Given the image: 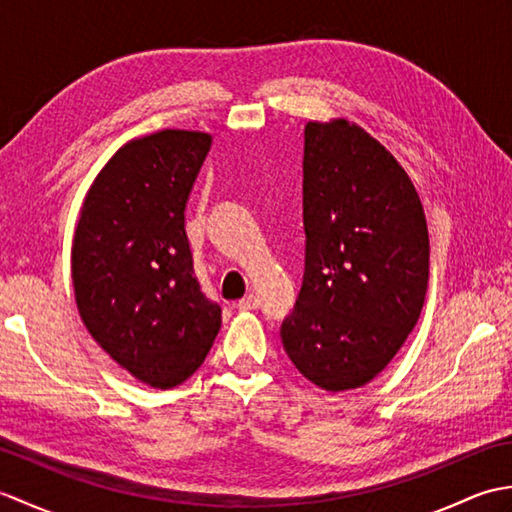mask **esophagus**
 <instances>
[{
    "label": "esophagus",
    "mask_w": 512,
    "mask_h": 512,
    "mask_svg": "<svg viewBox=\"0 0 512 512\" xmlns=\"http://www.w3.org/2000/svg\"><path fill=\"white\" fill-rule=\"evenodd\" d=\"M259 308V297L248 295L242 301H237V310H257Z\"/></svg>",
    "instance_id": "34e87169"
}]
</instances>
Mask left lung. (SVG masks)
<instances>
[{
    "instance_id": "obj_1",
    "label": "left lung",
    "mask_w": 512,
    "mask_h": 512,
    "mask_svg": "<svg viewBox=\"0 0 512 512\" xmlns=\"http://www.w3.org/2000/svg\"><path fill=\"white\" fill-rule=\"evenodd\" d=\"M306 270L281 343L328 391L383 372L418 323L429 284V233L398 160L347 121L303 132Z\"/></svg>"
}]
</instances>
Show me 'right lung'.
Instances as JSON below:
<instances>
[{
	"mask_svg": "<svg viewBox=\"0 0 512 512\" xmlns=\"http://www.w3.org/2000/svg\"><path fill=\"white\" fill-rule=\"evenodd\" d=\"M211 149L202 132L132 140L85 195L72 284L94 341L143 383L171 389L198 369L222 325L193 270L184 209Z\"/></svg>",
	"mask_w": 512,
	"mask_h": 512,
	"instance_id": "add662e5",
	"label": "right lung"
}]
</instances>
